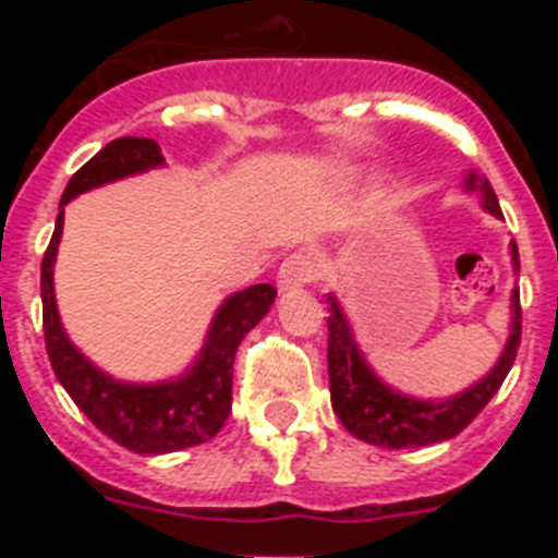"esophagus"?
Masks as SVG:
<instances>
[{
  "instance_id": "1",
  "label": "esophagus",
  "mask_w": 558,
  "mask_h": 558,
  "mask_svg": "<svg viewBox=\"0 0 558 558\" xmlns=\"http://www.w3.org/2000/svg\"><path fill=\"white\" fill-rule=\"evenodd\" d=\"M322 274V263L315 259L307 251H293V254L284 256V263L279 265V274H276V282L279 288H304V284H313Z\"/></svg>"
}]
</instances>
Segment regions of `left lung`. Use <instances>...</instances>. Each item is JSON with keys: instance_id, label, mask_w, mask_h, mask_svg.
<instances>
[{"instance_id": "obj_1", "label": "left lung", "mask_w": 558, "mask_h": 558, "mask_svg": "<svg viewBox=\"0 0 558 558\" xmlns=\"http://www.w3.org/2000/svg\"><path fill=\"white\" fill-rule=\"evenodd\" d=\"M470 186H475V175H470ZM483 206L502 218L500 204H497L495 190L489 181H481ZM514 265H520L517 245H511ZM511 310H514V324H511L509 343L502 352L500 363L492 368L486 379H481L475 388L463 391L461 397L447 399V402H418L402 393L383 386L368 366L360 357L354 347L352 332L347 327V318L332 299V315L327 318V366H329V393H332V408L352 436L368 445L388 447V450H408V447H425L436 441L458 436L472 418L489 405V399L500 391L502 379L511 372L522 338V310L520 290L511 295Z\"/></svg>"}]
</instances>
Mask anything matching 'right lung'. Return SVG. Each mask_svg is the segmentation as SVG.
Masks as SVG:
<instances>
[{
  "label": "right lung",
  "mask_w": 558,
  "mask_h": 558,
  "mask_svg": "<svg viewBox=\"0 0 558 558\" xmlns=\"http://www.w3.org/2000/svg\"><path fill=\"white\" fill-rule=\"evenodd\" d=\"M165 161L159 145L145 136H122L102 147L69 179L61 206L81 192L106 181L133 175ZM63 209L58 211L56 231L41 259L44 340L52 372L61 379L75 405L92 418L97 430L142 456L179 452L198 447L218 436L231 413V374L240 340L251 327L263 322L276 299V288L254 284L234 293L215 315L206 347L186 377L161 386H128L95 368L69 343L61 327L52 293V263L61 243Z\"/></svg>",
  "instance_id": "obj_1"
}]
</instances>
